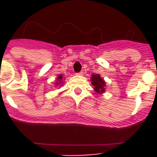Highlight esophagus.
Listing matches in <instances>:
<instances>
[{
    "instance_id": "1",
    "label": "esophagus",
    "mask_w": 157,
    "mask_h": 157,
    "mask_svg": "<svg viewBox=\"0 0 157 157\" xmlns=\"http://www.w3.org/2000/svg\"><path fill=\"white\" fill-rule=\"evenodd\" d=\"M77 75H83V71L78 72V73H77Z\"/></svg>"
}]
</instances>
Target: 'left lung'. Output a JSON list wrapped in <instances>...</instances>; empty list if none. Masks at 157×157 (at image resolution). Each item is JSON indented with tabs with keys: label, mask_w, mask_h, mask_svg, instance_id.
Segmentation results:
<instances>
[{
	"label": "left lung",
	"mask_w": 157,
	"mask_h": 157,
	"mask_svg": "<svg viewBox=\"0 0 157 157\" xmlns=\"http://www.w3.org/2000/svg\"><path fill=\"white\" fill-rule=\"evenodd\" d=\"M92 84L94 86V90L97 93H104L105 92V82L104 81L103 78L100 77L99 75H93L91 78Z\"/></svg>",
	"instance_id": "1"
}]
</instances>
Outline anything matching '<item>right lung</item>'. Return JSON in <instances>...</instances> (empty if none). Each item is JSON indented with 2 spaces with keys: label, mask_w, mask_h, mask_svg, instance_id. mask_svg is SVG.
Instances as JSON below:
<instances>
[{
  "label": "right lung",
  "mask_w": 157,
  "mask_h": 157,
  "mask_svg": "<svg viewBox=\"0 0 157 157\" xmlns=\"http://www.w3.org/2000/svg\"><path fill=\"white\" fill-rule=\"evenodd\" d=\"M62 78H63V77H62L61 75H59L58 76L57 79H56V80H57V82H56V86H58V84H59V82H61V81H60V80L62 79Z\"/></svg>",
  "instance_id": "right-lung-1"
}]
</instances>
